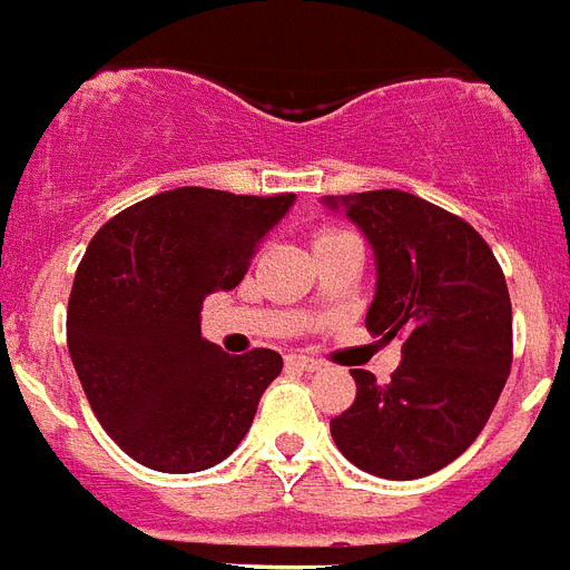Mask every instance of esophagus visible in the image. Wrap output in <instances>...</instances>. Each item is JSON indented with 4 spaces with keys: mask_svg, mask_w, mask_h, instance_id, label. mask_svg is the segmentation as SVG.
Segmentation results:
<instances>
[{
    "mask_svg": "<svg viewBox=\"0 0 570 570\" xmlns=\"http://www.w3.org/2000/svg\"><path fill=\"white\" fill-rule=\"evenodd\" d=\"M286 362H289V365H293V368H298V371H317L320 368L317 360H311V356H298V353L286 356Z\"/></svg>",
    "mask_w": 570,
    "mask_h": 570,
    "instance_id": "obj_1",
    "label": "esophagus"
}]
</instances>
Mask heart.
Wrapping results in <instances>:
<instances>
[{
  "mask_svg": "<svg viewBox=\"0 0 570 570\" xmlns=\"http://www.w3.org/2000/svg\"><path fill=\"white\" fill-rule=\"evenodd\" d=\"M338 235H347V232L326 229V232H320V235H317V242H326V238H338Z\"/></svg>",
  "mask_w": 570,
  "mask_h": 570,
  "instance_id": "obj_1",
  "label": "heart"
}]
</instances>
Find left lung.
<instances>
[{"mask_svg":"<svg viewBox=\"0 0 570 570\" xmlns=\"http://www.w3.org/2000/svg\"><path fill=\"white\" fill-rule=\"evenodd\" d=\"M374 250L365 326L402 338L390 383L350 371L356 402L328 429L344 456L386 480L435 474L474 444L510 371L513 317L501 265L462 217L402 189L323 196Z\"/></svg>","mask_w":570,"mask_h":570,"instance_id":"8db88e82","label":"left lung"}]
</instances>
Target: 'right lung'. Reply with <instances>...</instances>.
I'll use <instances>...</instances> for the list:
<instances>
[{
    "instance_id": "obj_1",
    "label": "right lung",
    "mask_w": 570,
    "mask_h": 570,
    "mask_svg": "<svg viewBox=\"0 0 570 570\" xmlns=\"http://www.w3.org/2000/svg\"><path fill=\"white\" fill-rule=\"evenodd\" d=\"M296 205L178 187L120 210L92 235L69 296L66 338L96 420L166 474L205 471L247 435L284 360L229 356L202 338V302L235 289L256 244Z\"/></svg>"
}]
</instances>
